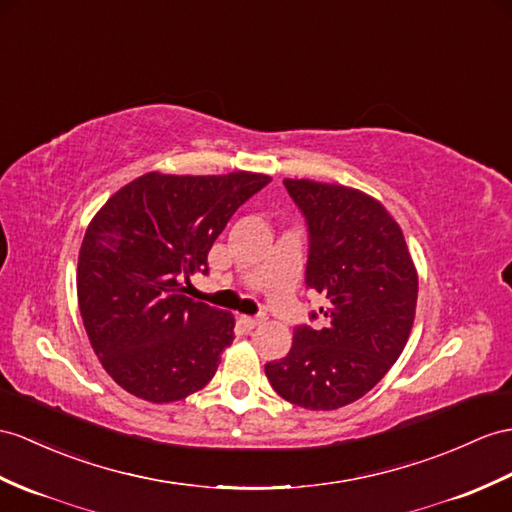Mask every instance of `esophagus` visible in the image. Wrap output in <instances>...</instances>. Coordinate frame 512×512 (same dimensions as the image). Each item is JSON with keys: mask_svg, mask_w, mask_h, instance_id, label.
<instances>
[{"mask_svg": "<svg viewBox=\"0 0 512 512\" xmlns=\"http://www.w3.org/2000/svg\"><path fill=\"white\" fill-rule=\"evenodd\" d=\"M265 319H267V315H256V317H241V321H243V326L247 328V330H254V328H258L260 323H265Z\"/></svg>", "mask_w": 512, "mask_h": 512, "instance_id": "obj_1", "label": "esophagus"}]
</instances>
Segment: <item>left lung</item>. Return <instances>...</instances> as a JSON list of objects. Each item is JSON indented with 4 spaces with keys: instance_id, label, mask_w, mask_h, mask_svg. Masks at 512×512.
Listing matches in <instances>:
<instances>
[{
    "instance_id": "obj_1",
    "label": "left lung",
    "mask_w": 512,
    "mask_h": 512,
    "mask_svg": "<svg viewBox=\"0 0 512 512\" xmlns=\"http://www.w3.org/2000/svg\"><path fill=\"white\" fill-rule=\"evenodd\" d=\"M308 228L306 289L326 306L265 365L280 397L308 410L360 400L400 358L415 321L417 271L400 226L376 199L339 184L284 180Z\"/></svg>"
}]
</instances>
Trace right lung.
I'll list each match as a JSON object with an SVG mask.
<instances>
[{
	"mask_svg": "<svg viewBox=\"0 0 512 512\" xmlns=\"http://www.w3.org/2000/svg\"><path fill=\"white\" fill-rule=\"evenodd\" d=\"M263 173H145L99 210L78 258V304L108 376L141 400H184L213 380L234 317L184 295Z\"/></svg>",
	"mask_w": 512,
	"mask_h": 512,
	"instance_id": "add662e5",
	"label": "right lung"
}]
</instances>
